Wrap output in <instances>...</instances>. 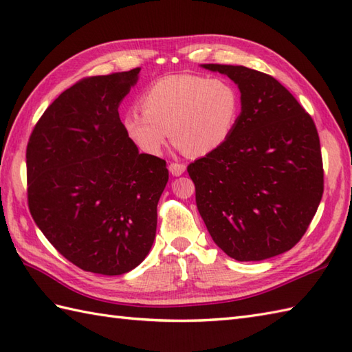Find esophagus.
I'll use <instances>...</instances> for the list:
<instances>
[{
    "label": "esophagus",
    "mask_w": 352,
    "mask_h": 352,
    "mask_svg": "<svg viewBox=\"0 0 352 352\" xmlns=\"http://www.w3.org/2000/svg\"><path fill=\"white\" fill-rule=\"evenodd\" d=\"M184 170H186V166L183 163H170L169 164V172L174 177H180Z\"/></svg>",
    "instance_id": "esophagus-1"
}]
</instances>
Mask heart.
<instances>
[{
    "mask_svg": "<svg viewBox=\"0 0 352 352\" xmlns=\"http://www.w3.org/2000/svg\"><path fill=\"white\" fill-rule=\"evenodd\" d=\"M129 110L122 126L142 153L162 154L169 138L182 151L201 157L214 153L233 134L241 116V95L226 78L180 74L157 80Z\"/></svg>",
    "mask_w": 352,
    "mask_h": 352,
    "instance_id": "heart-1",
    "label": "heart"
}]
</instances>
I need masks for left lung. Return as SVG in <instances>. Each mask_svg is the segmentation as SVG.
Masks as SVG:
<instances>
[{
    "label": "left lung",
    "instance_id": "8db88e82",
    "mask_svg": "<svg viewBox=\"0 0 352 352\" xmlns=\"http://www.w3.org/2000/svg\"><path fill=\"white\" fill-rule=\"evenodd\" d=\"M234 81L241 116L230 139L190 163L198 212L213 242L237 261H260L300 242L324 193L315 122L274 77L201 65Z\"/></svg>",
    "mask_w": 352,
    "mask_h": 352
}]
</instances>
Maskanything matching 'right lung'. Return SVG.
Masks as SVG:
<instances>
[{
	"instance_id": "1",
	"label": "right lung",
	"mask_w": 352,
	"mask_h": 352,
	"mask_svg": "<svg viewBox=\"0 0 352 352\" xmlns=\"http://www.w3.org/2000/svg\"><path fill=\"white\" fill-rule=\"evenodd\" d=\"M140 68L78 81L45 110L27 145L28 207L71 263L122 275L151 250L166 162L140 154L119 106Z\"/></svg>"
}]
</instances>
